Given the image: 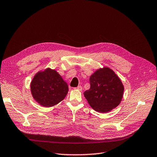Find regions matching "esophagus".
I'll return each mask as SVG.
<instances>
[{
    "label": "esophagus",
    "instance_id": "1",
    "mask_svg": "<svg viewBox=\"0 0 157 157\" xmlns=\"http://www.w3.org/2000/svg\"><path fill=\"white\" fill-rule=\"evenodd\" d=\"M75 88H76V89H77V90H80V91H81V90H82V89H83V88H82V86H78V87Z\"/></svg>",
    "mask_w": 157,
    "mask_h": 157
}]
</instances>
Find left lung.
<instances>
[{
    "mask_svg": "<svg viewBox=\"0 0 157 157\" xmlns=\"http://www.w3.org/2000/svg\"><path fill=\"white\" fill-rule=\"evenodd\" d=\"M90 89L84 95L95 110L106 113L119 105L124 86L112 70L105 67L95 72L90 78Z\"/></svg>",
    "mask_w": 157,
    "mask_h": 157,
    "instance_id": "obj_1",
    "label": "left lung"
}]
</instances>
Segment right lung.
Returning <instances> with one entry per match:
<instances>
[{
  "instance_id": "1",
  "label": "right lung",
  "mask_w": 157,
  "mask_h": 157,
  "mask_svg": "<svg viewBox=\"0 0 157 157\" xmlns=\"http://www.w3.org/2000/svg\"><path fill=\"white\" fill-rule=\"evenodd\" d=\"M31 90L38 103L51 107L65 98L69 87L56 71L47 69L34 77L31 83Z\"/></svg>"
}]
</instances>
